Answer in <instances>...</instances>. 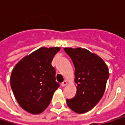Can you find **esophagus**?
<instances>
[{"label":"esophagus","instance_id":"1","mask_svg":"<svg viewBox=\"0 0 125 125\" xmlns=\"http://www.w3.org/2000/svg\"><path fill=\"white\" fill-rule=\"evenodd\" d=\"M66 85H67V81L66 80H64L62 83V87H65Z\"/></svg>","mask_w":125,"mask_h":125}]
</instances>
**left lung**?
Masks as SVG:
<instances>
[{
    "label": "left lung",
    "mask_w": 125,
    "mask_h": 125,
    "mask_svg": "<svg viewBox=\"0 0 125 125\" xmlns=\"http://www.w3.org/2000/svg\"><path fill=\"white\" fill-rule=\"evenodd\" d=\"M75 67L77 94L67 99L68 106L77 114L91 110L101 99L109 76L104 61L95 53L83 48H64Z\"/></svg>",
    "instance_id": "8db88e82"
}]
</instances>
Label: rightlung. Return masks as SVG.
Segmentation results:
<instances>
[{"instance_id": "1", "label": "right lung", "mask_w": 125, "mask_h": 125, "mask_svg": "<svg viewBox=\"0 0 125 125\" xmlns=\"http://www.w3.org/2000/svg\"><path fill=\"white\" fill-rule=\"evenodd\" d=\"M60 47H42L17 63L11 74V87L19 106L39 114L48 106L59 84L51 62Z\"/></svg>"}]
</instances>
